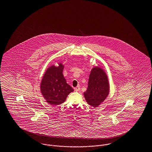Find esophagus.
<instances>
[{"label": "esophagus", "instance_id": "1", "mask_svg": "<svg viewBox=\"0 0 152 152\" xmlns=\"http://www.w3.org/2000/svg\"><path fill=\"white\" fill-rule=\"evenodd\" d=\"M74 89H75V91L76 92H78V91H79L80 88L79 86H77V87L75 88H74Z\"/></svg>", "mask_w": 152, "mask_h": 152}]
</instances>
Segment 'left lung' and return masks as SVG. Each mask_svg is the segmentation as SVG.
Returning <instances> with one entry per match:
<instances>
[{
  "label": "left lung",
  "instance_id": "left-lung-1",
  "mask_svg": "<svg viewBox=\"0 0 152 152\" xmlns=\"http://www.w3.org/2000/svg\"><path fill=\"white\" fill-rule=\"evenodd\" d=\"M109 92L108 80L105 72L100 67H94L88 80V87L84 93L88 104L96 107L107 98Z\"/></svg>",
  "mask_w": 152,
  "mask_h": 152
}]
</instances>
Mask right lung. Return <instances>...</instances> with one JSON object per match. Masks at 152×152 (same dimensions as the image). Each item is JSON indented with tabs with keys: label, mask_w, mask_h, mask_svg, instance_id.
Here are the masks:
<instances>
[{
	"label": "right lung",
	"mask_w": 152,
	"mask_h": 152,
	"mask_svg": "<svg viewBox=\"0 0 152 152\" xmlns=\"http://www.w3.org/2000/svg\"><path fill=\"white\" fill-rule=\"evenodd\" d=\"M64 66L59 63L58 66L48 68L42 80L41 92L47 102L53 105L63 103L73 89L68 85L63 75Z\"/></svg>",
	"instance_id": "obj_1"
}]
</instances>
